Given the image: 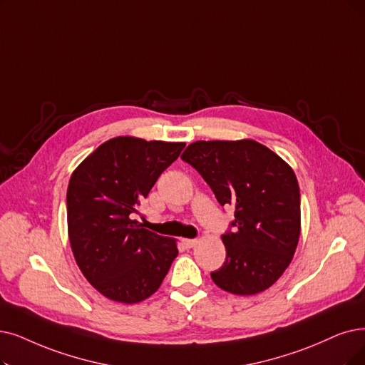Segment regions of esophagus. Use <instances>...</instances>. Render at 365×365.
<instances>
[{
    "label": "esophagus",
    "instance_id": "obj_1",
    "mask_svg": "<svg viewBox=\"0 0 365 365\" xmlns=\"http://www.w3.org/2000/svg\"><path fill=\"white\" fill-rule=\"evenodd\" d=\"M196 242H197V240H182V244H184L185 249H193Z\"/></svg>",
    "mask_w": 365,
    "mask_h": 365
}]
</instances>
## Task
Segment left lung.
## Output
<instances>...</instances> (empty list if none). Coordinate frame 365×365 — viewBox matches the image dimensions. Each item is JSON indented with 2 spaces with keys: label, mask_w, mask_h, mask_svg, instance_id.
I'll return each instance as SVG.
<instances>
[{
  "label": "left lung",
  "mask_w": 365,
  "mask_h": 365,
  "mask_svg": "<svg viewBox=\"0 0 365 365\" xmlns=\"http://www.w3.org/2000/svg\"><path fill=\"white\" fill-rule=\"evenodd\" d=\"M181 158L211 187L222 207L235 208L222 237L223 267L212 282L233 295H255L280 279L301 232L299 185L282 157L252 139L197 140Z\"/></svg>",
  "instance_id": "obj_1"
}]
</instances>
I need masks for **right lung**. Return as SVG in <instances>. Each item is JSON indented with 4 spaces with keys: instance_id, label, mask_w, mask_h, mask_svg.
<instances>
[{
    "instance_id": "obj_1",
    "label": "right lung",
    "mask_w": 365,
    "mask_h": 365,
    "mask_svg": "<svg viewBox=\"0 0 365 365\" xmlns=\"http://www.w3.org/2000/svg\"><path fill=\"white\" fill-rule=\"evenodd\" d=\"M184 142L120 136L109 139L71 173L67 226L85 279L106 298L135 304L151 297L178 256L173 238L133 220Z\"/></svg>"
}]
</instances>
